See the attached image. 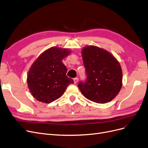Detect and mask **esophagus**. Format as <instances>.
<instances>
[{
	"label": "esophagus",
	"instance_id": "esophagus-1",
	"mask_svg": "<svg viewBox=\"0 0 148 148\" xmlns=\"http://www.w3.org/2000/svg\"><path fill=\"white\" fill-rule=\"evenodd\" d=\"M73 81H74V83H75V84H76V83H78V78L76 77V78H73Z\"/></svg>",
	"mask_w": 148,
	"mask_h": 148
}]
</instances>
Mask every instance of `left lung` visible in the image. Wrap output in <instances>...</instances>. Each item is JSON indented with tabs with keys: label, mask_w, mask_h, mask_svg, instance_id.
<instances>
[{
	"label": "left lung",
	"mask_w": 148,
	"mask_h": 148,
	"mask_svg": "<svg viewBox=\"0 0 148 148\" xmlns=\"http://www.w3.org/2000/svg\"><path fill=\"white\" fill-rule=\"evenodd\" d=\"M86 79L78 87L88 100L105 103L118 94L122 87L123 72L118 60L107 51L95 46L82 51Z\"/></svg>",
	"instance_id": "obj_1"
}]
</instances>
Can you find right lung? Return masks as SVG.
<instances>
[{
    "label": "right lung",
    "instance_id": "1",
    "mask_svg": "<svg viewBox=\"0 0 148 148\" xmlns=\"http://www.w3.org/2000/svg\"><path fill=\"white\" fill-rule=\"evenodd\" d=\"M67 49L52 47L35 61L27 74L28 87L33 97L49 103L60 98L73 80L66 75L67 67L62 60L70 54Z\"/></svg>",
    "mask_w": 148,
    "mask_h": 148
}]
</instances>
